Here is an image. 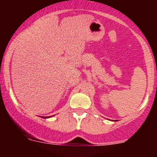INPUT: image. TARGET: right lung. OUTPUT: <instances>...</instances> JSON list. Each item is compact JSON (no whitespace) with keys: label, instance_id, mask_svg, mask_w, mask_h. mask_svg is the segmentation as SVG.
Returning a JSON list of instances; mask_svg holds the SVG:
<instances>
[{"label":"right lung","instance_id":"add662e5","mask_svg":"<svg viewBox=\"0 0 157 157\" xmlns=\"http://www.w3.org/2000/svg\"><path fill=\"white\" fill-rule=\"evenodd\" d=\"M48 117H45L44 118H48Z\"/></svg>","mask_w":157,"mask_h":157}]
</instances>
